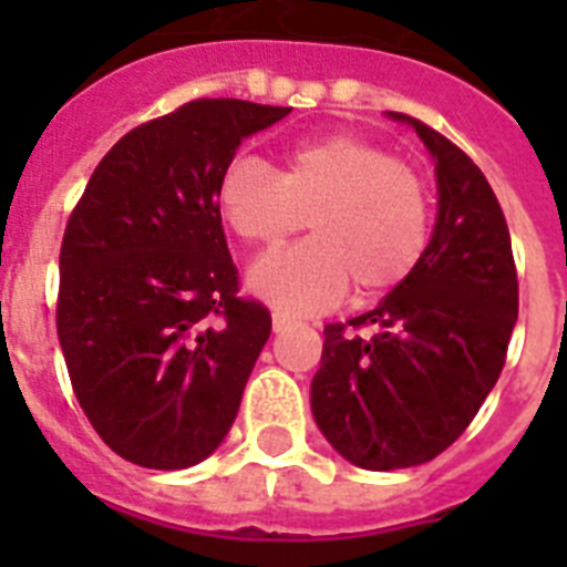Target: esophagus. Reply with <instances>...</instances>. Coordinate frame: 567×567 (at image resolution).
<instances>
[{
  "mask_svg": "<svg viewBox=\"0 0 567 567\" xmlns=\"http://www.w3.org/2000/svg\"><path fill=\"white\" fill-rule=\"evenodd\" d=\"M297 320L291 315H285V311H274V332H285V329H291Z\"/></svg>",
  "mask_w": 567,
  "mask_h": 567,
  "instance_id": "1",
  "label": "esophagus"
}]
</instances>
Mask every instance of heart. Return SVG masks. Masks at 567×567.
Segmentation results:
<instances>
[{"instance_id":"b5f03b06","label":"heart","mask_w":567,"mask_h":567,"mask_svg":"<svg viewBox=\"0 0 567 567\" xmlns=\"http://www.w3.org/2000/svg\"><path fill=\"white\" fill-rule=\"evenodd\" d=\"M217 208L244 244L276 252L302 231L315 238L261 261L249 282L279 309L323 311L353 282L359 300L391 291L430 244V185L414 164L359 135H327L285 150L279 171L235 158Z\"/></svg>"}]
</instances>
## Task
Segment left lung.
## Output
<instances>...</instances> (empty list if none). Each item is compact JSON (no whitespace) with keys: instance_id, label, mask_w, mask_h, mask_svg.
<instances>
[{"instance_id":"1","label":"left lung","mask_w":567,"mask_h":567,"mask_svg":"<svg viewBox=\"0 0 567 567\" xmlns=\"http://www.w3.org/2000/svg\"><path fill=\"white\" fill-rule=\"evenodd\" d=\"M400 120L435 158V231L417 267L377 309L323 327L311 382L320 432L368 471L444 453L501 377L518 320V270L492 185L441 132Z\"/></svg>"}]
</instances>
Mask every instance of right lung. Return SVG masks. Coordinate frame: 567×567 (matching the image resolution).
<instances>
[{
	"mask_svg": "<svg viewBox=\"0 0 567 567\" xmlns=\"http://www.w3.org/2000/svg\"><path fill=\"white\" fill-rule=\"evenodd\" d=\"M288 111L194 100L141 123L66 220L58 341L75 400L126 462L190 467L235 423L270 311L240 293L217 185L240 141Z\"/></svg>",
	"mask_w": 567,
	"mask_h": 567,
	"instance_id": "right-lung-1",
	"label": "right lung"
}]
</instances>
